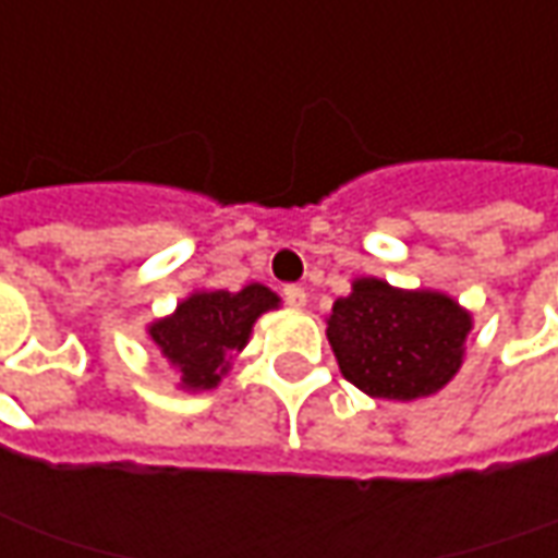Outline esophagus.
I'll list each match as a JSON object with an SVG mask.
<instances>
[{"label":"esophagus","instance_id":"esophagus-1","mask_svg":"<svg viewBox=\"0 0 558 558\" xmlns=\"http://www.w3.org/2000/svg\"><path fill=\"white\" fill-rule=\"evenodd\" d=\"M283 302H287V305H296V308H302V305L308 302L305 287H299V283H287V287H283Z\"/></svg>","mask_w":558,"mask_h":558}]
</instances>
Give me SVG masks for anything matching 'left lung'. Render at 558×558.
<instances>
[{"instance_id":"obj_1","label":"left lung","mask_w":558,"mask_h":558,"mask_svg":"<svg viewBox=\"0 0 558 558\" xmlns=\"http://www.w3.org/2000/svg\"><path fill=\"white\" fill-rule=\"evenodd\" d=\"M470 315L441 293H408L361 278L333 302L327 339L342 376L361 392L413 401L438 392L463 361Z\"/></svg>"}]
</instances>
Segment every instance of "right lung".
<instances>
[{
    "mask_svg": "<svg viewBox=\"0 0 558 558\" xmlns=\"http://www.w3.org/2000/svg\"><path fill=\"white\" fill-rule=\"evenodd\" d=\"M275 305L278 296L262 283H250L241 293H194L175 315L150 327V339L179 367L184 389H213L246 345L256 317Z\"/></svg>",
    "mask_w": 558,
    "mask_h": 558,
    "instance_id": "add662e5",
    "label": "right lung"
}]
</instances>
